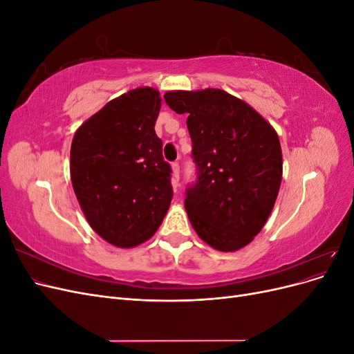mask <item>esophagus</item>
<instances>
[{
    "label": "esophagus",
    "mask_w": 354,
    "mask_h": 354,
    "mask_svg": "<svg viewBox=\"0 0 354 354\" xmlns=\"http://www.w3.org/2000/svg\"><path fill=\"white\" fill-rule=\"evenodd\" d=\"M171 168H173V180H171V183H173V187L177 189L180 186L178 180H180V165L178 162H173L171 164Z\"/></svg>",
    "instance_id": "esophagus-1"
}]
</instances>
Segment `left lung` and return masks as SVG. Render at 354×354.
<instances>
[{"label":"left lung","mask_w":354,"mask_h":354,"mask_svg":"<svg viewBox=\"0 0 354 354\" xmlns=\"http://www.w3.org/2000/svg\"><path fill=\"white\" fill-rule=\"evenodd\" d=\"M164 99L174 112L187 113L198 174L185 199L190 224L214 250L243 248L279 194V137L248 103L223 90L168 91Z\"/></svg>","instance_id":"left-lung-1"}]
</instances>
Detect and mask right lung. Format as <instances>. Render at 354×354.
Here are the masks:
<instances>
[{
  "label": "right lung",
  "instance_id": "1",
  "mask_svg": "<svg viewBox=\"0 0 354 354\" xmlns=\"http://www.w3.org/2000/svg\"><path fill=\"white\" fill-rule=\"evenodd\" d=\"M159 91H128L85 121L71 146L73 192L91 229L120 248L151 239L173 199L155 133Z\"/></svg>",
  "mask_w": 354,
  "mask_h": 354
}]
</instances>
